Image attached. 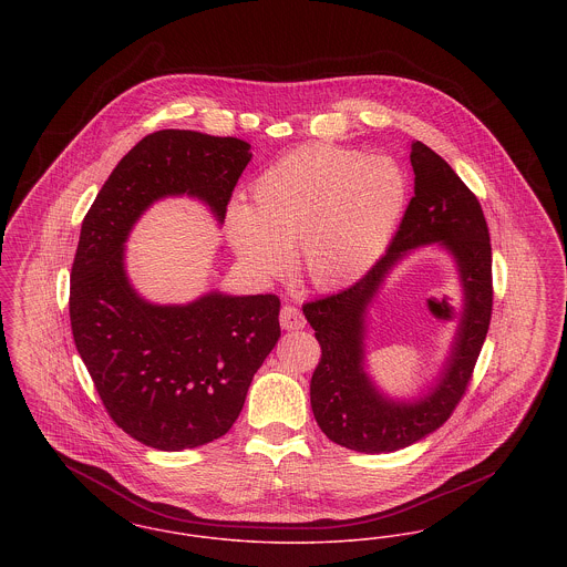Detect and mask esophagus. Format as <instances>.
Segmentation results:
<instances>
[{"label": "esophagus", "mask_w": 567, "mask_h": 567, "mask_svg": "<svg viewBox=\"0 0 567 567\" xmlns=\"http://www.w3.org/2000/svg\"><path fill=\"white\" fill-rule=\"evenodd\" d=\"M279 324L286 331H301L302 327H305V318H302L301 311L297 307L284 305L281 311H279Z\"/></svg>", "instance_id": "esophagus-1"}]
</instances>
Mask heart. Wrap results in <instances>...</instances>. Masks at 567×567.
<instances>
[{
  "label": "heart",
  "instance_id": "obj_1",
  "mask_svg": "<svg viewBox=\"0 0 567 567\" xmlns=\"http://www.w3.org/2000/svg\"><path fill=\"white\" fill-rule=\"evenodd\" d=\"M406 199V174L391 156L307 146L266 167L251 185V206H227V240L256 279L281 277L297 247L307 281L338 290L382 256Z\"/></svg>",
  "mask_w": 567,
  "mask_h": 567
}]
</instances>
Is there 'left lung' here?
<instances>
[{
  "mask_svg": "<svg viewBox=\"0 0 567 567\" xmlns=\"http://www.w3.org/2000/svg\"><path fill=\"white\" fill-rule=\"evenodd\" d=\"M411 165L415 197L386 254L354 286L302 305L322 348L309 384L311 411L333 443L354 452H398L439 430L464 395L491 327V234L482 206L450 163L425 144H411ZM430 244L453 256L463 307L451 354L429 393L400 401L386 396L367 372V313L388 272Z\"/></svg>",
  "mask_w": 567,
  "mask_h": 567,
  "instance_id": "left-lung-1",
  "label": "left lung"
}]
</instances>
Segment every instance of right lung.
<instances>
[{
    "mask_svg": "<svg viewBox=\"0 0 567 567\" xmlns=\"http://www.w3.org/2000/svg\"><path fill=\"white\" fill-rule=\"evenodd\" d=\"M249 148L236 137L156 131L115 165L81 224L69 302L76 350L115 425L158 452L193 450L231 427L281 336L279 299L213 290L187 305L146 301L124 247L165 197L199 199L224 224Z\"/></svg>",
    "mask_w": 567,
    "mask_h": 567,
    "instance_id": "1",
    "label": "right lung"
}]
</instances>
